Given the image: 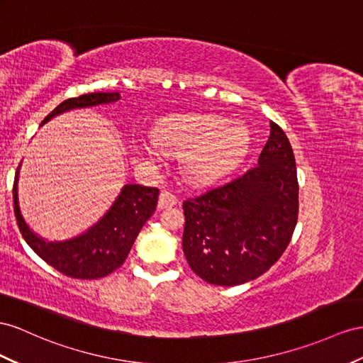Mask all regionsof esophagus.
Masks as SVG:
<instances>
[{
	"mask_svg": "<svg viewBox=\"0 0 363 363\" xmlns=\"http://www.w3.org/2000/svg\"><path fill=\"white\" fill-rule=\"evenodd\" d=\"M178 202V198L174 196L173 191L170 190H162L160 194V201H157V207L160 208H167V207H173Z\"/></svg>",
	"mask_w": 363,
	"mask_h": 363,
	"instance_id": "34e87169",
	"label": "esophagus"
}]
</instances>
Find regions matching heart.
Returning a JSON list of instances; mask_svg holds the SVG:
<instances>
[{"instance_id":"obj_1","label":"heart","mask_w":363,"mask_h":363,"mask_svg":"<svg viewBox=\"0 0 363 363\" xmlns=\"http://www.w3.org/2000/svg\"><path fill=\"white\" fill-rule=\"evenodd\" d=\"M156 144H144L141 150L157 160L162 150L182 155V170L193 182H210L227 173L248 144L247 130L239 124L213 115H189L164 119L155 128Z\"/></svg>"}]
</instances>
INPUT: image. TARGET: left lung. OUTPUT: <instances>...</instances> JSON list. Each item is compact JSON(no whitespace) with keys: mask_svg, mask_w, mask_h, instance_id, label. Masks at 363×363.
<instances>
[{"mask_svg":"<svg viewBox=\"0 0 363 363\" xmlns=\"http://www.w3.org/2000/svg\"><path fill=\"white\" fill-rule=\"evenodd\" d=\"M259 162L182 202V250L203 281L235 286L279 261L299 215V184L290 141L276 123Z\"/></svg>","mask_w":363,"mask_h":363,"instance_id":"obj_1","label":"left lung"}]
</instances>
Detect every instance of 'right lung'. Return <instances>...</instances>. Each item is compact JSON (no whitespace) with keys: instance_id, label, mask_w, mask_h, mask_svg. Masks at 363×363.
Segmentation results:
<instances>
[{"instance_id":"right-lung-1","label":"right lung","mask_w":363,"mask_h":363,"mask_svg":"<svg viewBox=\"0 0 363 363\" xmlns=\"http://www.w3.org/2000/svg\"><path fill=\"white\" fill-rule=\"evenodd\" d=\"M119 99V93H87L78 98H69L53 108L44 118L43 123L70 108L90 107L107 104ZM13 181V210L18 228H20L26 242L44 262H48L55 270L73 279H99L104 277L124 264L125 257L132 248L135 239L143 225L153 215L157 203L160 190L156 187H145L139 184H128L121 191L119 198L95 227L87 233L66 242H45L35 236L18 207L16 178Z\"/></svg>"}]
</instances>
